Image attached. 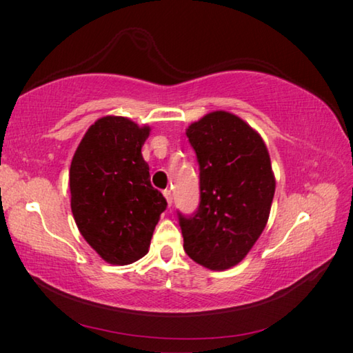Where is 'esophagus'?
Here are the masks:
<instances>
[{"mask_svg": "<svg viewBox=\"0 0 353 353\" xmlns=\"http://www.w3.org/2000/svg\"><path fill=\"white\" fill-rule=\"evenodd\" d=\"M163 194H165V198H166V202H168V205L171 207V204H172V194H171V191H170V190H165Z\"/></svg>", "mask_w": 353, "mask_h": 353, "instance_id": "34e87169", "label": "esophagus"}]
</instances>
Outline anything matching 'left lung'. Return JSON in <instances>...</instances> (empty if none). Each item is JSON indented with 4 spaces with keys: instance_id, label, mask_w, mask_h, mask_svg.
I'll return each instance as SVG.
<instances>
[{
    "instance_id": "left-lung-1",
    "label": "left lung",
    "mask_w": 353,
    "mask_h": 353,
    "mask_svg": "<svg viewBox=\"0 0 353 353\" xmlns=\"http://www.w3.org/2000/svg\"><path fill=\"white\" fill-rule=\"evenodd\" d=\"M199 165V205L177 210L183 249L213 271L235 266L259 240L276 191L261 137L229 112H212L187 129Z\"/></svg>"
}]
</instances>
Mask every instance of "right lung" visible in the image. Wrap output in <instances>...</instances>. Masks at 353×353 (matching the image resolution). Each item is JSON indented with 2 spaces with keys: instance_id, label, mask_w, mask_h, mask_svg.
<instances>
[{
  "instance_id": "add662e5",
  "label": "right lung",
  "mask_w": 353,
  "mask_h": 353,
  "mask_svg": "<svg viewBox=\"0 0 353 353\" xmlns=\"http://www.w3.org/2000/svg\"><path fill=\"white\" fill-rule=\"evenodd\" d=\"M148 135V126L104 117L87 130L71 162V212L77 229L110 265H130L148 254L168 205L151 185L141 155Z\"/></svg>"
}]
</instances>
